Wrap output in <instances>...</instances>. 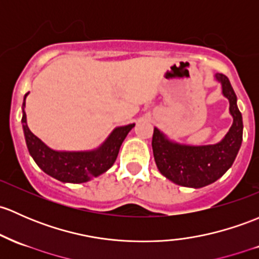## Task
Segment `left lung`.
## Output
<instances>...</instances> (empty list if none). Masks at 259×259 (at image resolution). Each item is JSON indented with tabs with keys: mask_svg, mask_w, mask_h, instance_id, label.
<instances>
[{
	"mask_svg": "<svg viewBox=\"0 0 259 259\" xmlns=\"http://www.w3.org/2000/svg\"><path fill=\"white\" fill-rule=\"evenodd\" d=\"M222 93L230 100L233 124L225 139L214 145L187 146L171 143L159 129L152 134V151L160 172L175 184L186 187H203L219 180L231 167L242 144L243 122L237 107V97L225 74L217 73Z\"/></svg>",
	"mask_w": 259,
	"mask_h": 259,
	"instance_id": "8db88e82",
	"label": "left lung"
}]
</instances>
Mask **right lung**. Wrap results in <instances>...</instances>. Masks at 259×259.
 Here are the masks:
<instances>
[{"label": "right lung", "mask_w": 259, "mask_h": 259, "mask_svg": "<svg viewBox=\"0 0 259 259\" xmlns=\"http://www.w3.org/2000/svg\"><path fill=\"white\" fill-rule=\"evenodd\" d=\"M27 94L28 93L24 95L22 108L26 105ZM134 125L129 124L116 127L107 139V141L97 150L78 152L54 151L45 145L28 129L24 110L22 115V126H23L27 148L36 164L52 178L72 184L85 182L92 178L102 175L108 168H110L115 162L122 141L126 138L127 133L134 127Z\"/></svg>", "instance_id": "obj_1"}]
</instances>
